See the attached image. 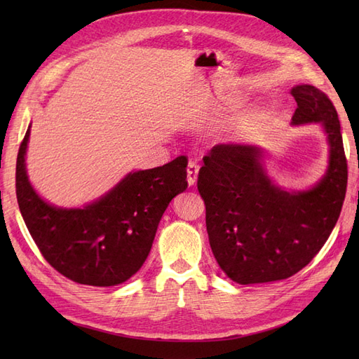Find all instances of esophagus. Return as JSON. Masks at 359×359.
I'll use <instances>...</instances> for the list:
<instances>
[{
  "mask_svg": "<svg viewBox=\"0 0 359 359\" xmlns=\"http://www.w3.org/2000/svg\"><path fill=\"white\" fill-rule=\"evenodd\" d=\"M198 173H199V165L196 160H190L189 166H187V182L189 186H194L198 180Z\"/></svg>",
  "mask_w": 359,
  "mask_h": 359,
  "instance_id": "34e87169",
  "label": "esophagus"
}]
</instances>
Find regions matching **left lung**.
Instances as JSON below:
<instances>
[{"label":"left lung","mask_w":359,"mask_h":359,"mask_svg":"<svg viewBox=\"0 0 359 359\" xmlns=\"http://www.w3.org/2000/svg\"><path fill=\"white\" fill-rule=\"evenodd\" d=\"M292 124L320 123L328 136L330 166L318 186L286 191L274 186L256 147L220 144L203 157L198 190L217 264L240 285L292 277L327 243L347 187L340 121L330 97L313 85L293 86Z\"/></svg>","instance_id":"left-lung-1"}]
</instances>
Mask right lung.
Returning a JSON list of instances; mask_svg holds the SVG:
<instances>
[{"instance_id": "obj_1", "label": "right lung", "mask_w": 359, "mask_h": 359, "mask_svg": "<svg viewBox=\"0 0 359 359\" xmlns=\"http://www.w3.org/2000/svg\"><path fill=\"white\" fill-rule=\"evenodd\" d=\"M27 130L16 161V198L28 231L49 265L74 283L115 286L135 276L153 247L169 202L187 189V157L130 172L83 208H57L31 187L25 170Z\"/></svg>"}]
</instances>
